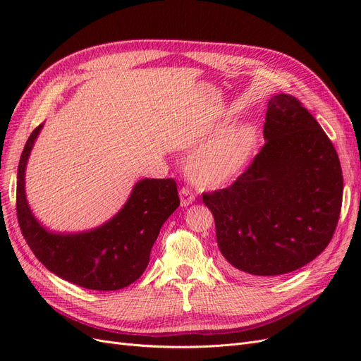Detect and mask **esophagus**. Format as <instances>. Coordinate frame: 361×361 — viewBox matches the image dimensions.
<instances>
[{
	"label": "esophagus",
	"mask_w": 361,
	"mask_h": 361,
	"mask_svg": "<svg viewBox=\"0 0 361 361\" xmlns=\"http://www.w3.org/2000/svg\"><path fill=\"white\" fill-rule=\"evenodd\" d=\"M179 195H180V206H183V207L190 206L195 200V195H194V192H191L190 188H182Z\"/></svg>",
	"instance_id": "obj_1"
}]
</instances>
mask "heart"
Returning <instances> with one entry per match:
<instances>
[{
    "mask_svg": "<svg viewBox=\"0 0 361 361\" xmlns=\"http://www.w3.org/2000/svg\"><path fill=\"white\" fill-rule=\"evenodd\" d=\"M257 143L253 125L224 130L209 143L195 150L188 161V173L203 187H220L244 170Z\"/></svg>",
    "mask_w": 361,
    "mask_h": 361,
    "instance_id": "heart-1",
    "label": "heart"
}]
</instances>
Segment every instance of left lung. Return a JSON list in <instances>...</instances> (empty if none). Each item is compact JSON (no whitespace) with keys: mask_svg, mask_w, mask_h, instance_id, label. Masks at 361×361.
<instances>
[{"mask_svg":"<svg viewBox=\"0 0 361 361\" xmlns=\"http://www.w3.org/2000/svg\"><path fill=\"white\" fill-rule=\"evenodd\" d=\"M265 145L231 187L203 192L228 271L251 279L307 265L330 244L342 207L337 152L290 94L271 97Z\"/></svg>","mask_w":361,"mask_h":361,"instance_id":"8db88e82","label":"left lung"}]
</instances>
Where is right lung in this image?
I'll return each instance as SVG.
<instances>
[{"label": "right lung", "instance_id": "1", "mask_svg": "<svg viewBox=\"0 0 361 361\" xmlns=\"http://www.w3.org/2000/svg\"><path fill=\"white\" fill-rule=\"evenodd\" d=\"M43 125L27 140L18 167L16 214L35 256L54 274L93 290H117L143 274L162 224L178 209L174 179L140 180L122 209L90 232L52 233L31 214L25 197V167Z\"/></svg>", "mask_w": 361, "mask_h": 361}]
</instances>
